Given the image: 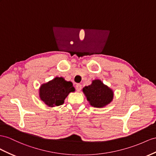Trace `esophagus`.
<instances>
[{
	"label": "esophagus",
	"mask_w": 156,
	"mask_h": 156,
	"mask_svg": "<svg viewBox=\"0 0 156 156\" xmlns=\"http://www.w3.org/2000/svg\"><path fill=\"white\" fill-rule=\"evenodd\" d=\"M76 89L78 91H80L82 89V85L80 84V83H77L76 85Z\"/></svg>",
	"instance_id": "1"
}]
</instances>
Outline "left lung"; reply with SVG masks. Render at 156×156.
<instances>
[{
    "instance_id": "1",
    "label": "left lung",
    "mask_w": 156,
    "mask_h": 156,
    "mask_svg": "<svg viewBox=\"0 0 156 156\" xmlns=\"http://www.w3.org/2000/svg\"><path fill=\"white\" fill-rule=\"evenodd\" d=\"M82 91L90 104L98 108L105 107L113 99V90L105 85L100 80H94L91 84L85 86Z\"/></svg>"
}]
</instances>
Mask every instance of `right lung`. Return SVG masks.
I'll return each mask as SVG.
<instances>
[{
    "mask_svg": "<svg viewBox=\"0 0 156 156\" xmlns=\"http://www.w3.org/2000/svg\"><path fill=\"white\" fill-rule=\"evenodd\" d=\"M74 91L71 82L66 81L62 77H56L41 86L39 97L47 105L53 107L62 105L69 93Z\"/></svg>",
    "mask_w": 156,
    "mask_h": 156,
    "instance_id": "1",
    "label": "right lung"
}]
</instances>
